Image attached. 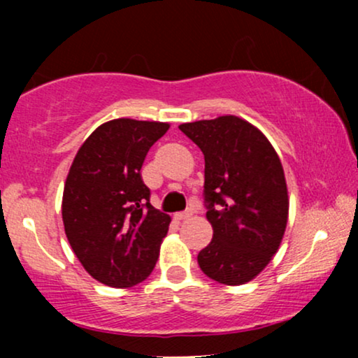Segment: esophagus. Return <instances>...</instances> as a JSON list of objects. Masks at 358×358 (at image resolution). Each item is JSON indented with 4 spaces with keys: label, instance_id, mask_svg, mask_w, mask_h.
I'll list each match as a JSON object with an SVG mask.
<instances>
[{
    "label": "esophagus",
    "instance_id": "34e87169",
    "mask_svg": "<svg viewBox=\"0 0 358 358\" xmlns=\"http://www.w3.org/2000/svg\"><path fill=\"white\" fill-rule=\"evenodd\" d=\"M192 215H193V210H192V208H188V210L176 213L175 219H176V220H185V219H188V217H192Z\"/></svg>",
    "mask_w": 358,
    "mask_h": 358
}]
</instances>
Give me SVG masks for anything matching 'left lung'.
Masks as SVG:
<instances>
[{
    "instance_id": "left-lung-1",
    "label": "left lung",
    "mask_w": 358,
    "mask_h": 358,
    "mask_svg": "<svg viewBox=\"0 0 358 358\" xmlns=\"http://www.w3.org/2000/svg\"><path fill=\"white\" fill-rule=\"evenodd\" d=\"M178 127L205 158L213 237L196 257L200 269L222 285L249 282L269 264L286 231L289 200L281 159L256 126L237 116Z\"/></svg>"
}]
</instances>
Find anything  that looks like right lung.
<instances>
[{"label": "right lung", "instance_id": "right-lung-1", "mask_svg": "<svg viewBox=\"0 0 358 358\" xmlns=\"http://www.w3.org/2000/svg\"><path fill=\"white\" fill-rule=\"evenodd\" d=\"M168 127L113 119L73 158L62 199L65 236L84 269L102 285L131 287L155 268L171 219L150 203L141 166Z\"/></svg>", "mask_w": 358, "mask_h": 358}]
</instances>
